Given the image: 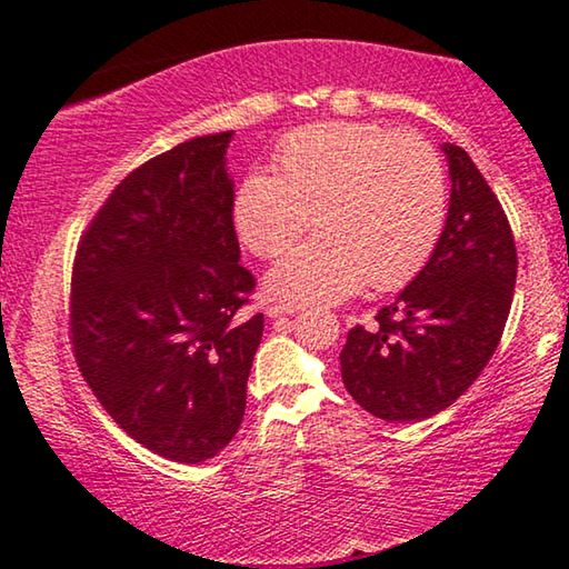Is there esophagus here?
Masks as SVG:
<instances>
[{
	"instance_id": "1",
	"label": "esophagus",
	"mask_w": 569,
	"mask_h": 569,
	"mask_svg": "<svg viewBox=\"0 0 569 569\" xmlns=\"http://www.w3.org/2000/svg\"><path fill=\"white\" fill-rule=\"evenodd\" d=\"M298 311V303H291V301H276V303H268V308H266V313L268 316H291V313H296Z\"/></svg>"
}]
</instances>
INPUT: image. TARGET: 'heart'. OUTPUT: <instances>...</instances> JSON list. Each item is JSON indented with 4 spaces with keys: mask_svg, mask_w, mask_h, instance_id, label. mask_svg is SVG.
<instances>
[{
    "mask_svg": "<svg viewBox=\"0 0 569 569\" xmlns=\"http://www.w3.org/2000/svg\"><path fill=\"white\" fill-rule=\"evenodd\" d=\"M276 170H248L233 196V228L250 253L276 258L268 288L308 303H336L369 283L397 291L435 253L447 220L439 152L413 132L373 122H316L288 132Z\"/></svg>",
    "mask_w": 569,
    "mask_h": 569,
    "instance_id": "obj_1",
    "label": "heart"
}]
</instances>
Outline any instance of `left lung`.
I'll return each mask as SVG.
<instances>
[{
	"label": "left lung",
	"mask_w": 569,
	"mask_h": 569,
	"mask_svg": "<svg viewBox=\"0 0 569 569\" xmlns=\"http://www.w3.org/2000/svg\"><path fill=\"white\" fill-rule=\"evenodd\" d=\"M445 152L451 200L435 253L371 326H353L339 356L346 391L387 421L451 407L495 356L512 308L517 248L505 208L465 150Z\"/></svg>",
	"instance_id": "obj_1"
}]
</instances>
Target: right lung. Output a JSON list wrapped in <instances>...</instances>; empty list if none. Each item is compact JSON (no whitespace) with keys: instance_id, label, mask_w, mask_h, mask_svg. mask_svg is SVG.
Wrapping results in <instances>:
<instances>
[{"instance_id":"right-lung-1","label":"right lung","mask_w":569,"mask_h":569,"mask_svg":"<svg viewBox=\"0 0 569 569\" xmlns=\"http://www.w3.org/2000/svg\"><path fill=\"white\" fill-rule=\"evenodd\" d=\"M233 132L180 142L124 176L74 250L70 341L102 409L156 455L198 465L243 421L263 313L240 266Z\"/></svg>"}]
</instances>
